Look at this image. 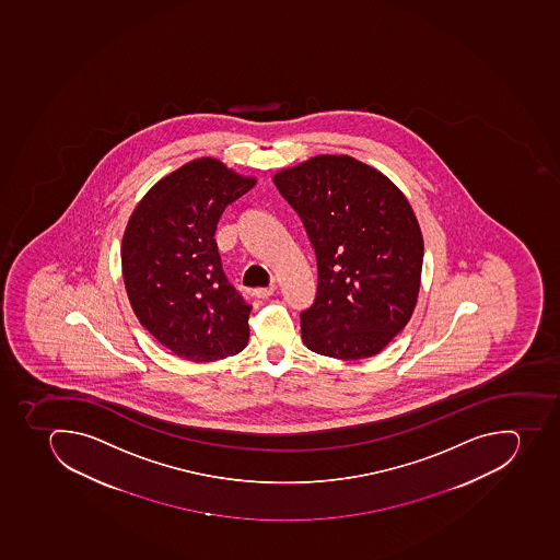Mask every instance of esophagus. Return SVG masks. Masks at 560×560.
<instances>
[{"instance_id":"esophagus-1","label":"esophagus","mask_w":560,"mask_h":560,"mask_svg":"<svg viewBox=\"0 0 560 560\" xmlns=\"http://www.w3.org/2000/svg\"><path fill=\"white\" fill-rule=\"evenodd\" d=\"M275 291H277V285H269V287H259V289H255L254 296L257 298H269L273 296Z\"/></svg>"}]
</instances>
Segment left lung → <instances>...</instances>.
I'll return each instance as SVG.
<instances>
[{"mask_svg": "<svg viewBox=\"0 0 560 560\" xmlns=\"http://www.w3.org/2000/svg\"><path fill=\"white\" fill-rule=\"evenodd\" d=\"M275 186L300 214L317 259L301 339L314 353L362 360L408 325L419 300L423 237L406 195L348 154L283 168Z\"/></svg>", "mask_w": 560, "mask_h": 560, "instance_id": "1", "label": "left lung"}]
</instances>
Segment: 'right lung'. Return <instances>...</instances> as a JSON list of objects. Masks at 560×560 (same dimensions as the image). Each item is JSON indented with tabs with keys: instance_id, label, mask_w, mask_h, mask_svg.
<instances>
[{
	"instance_id": "right-lung-1",
	"label": "right lung",
	"mask_w": 560,
	"mask_h": 560,
	"mask_svg": "<svg viewBox=\"0 0 560 560\" xmlns=\"http://www.w3.org/2000/svg\"><path fill=\"white\" fill-rule=\"evenodd\" d=\"M257 184L214 158L189 161L152 186L122 235L124 285L140 325L189 362L246 348L252 305L226 282L218 221Z\"/></svg>"
}]
</instances>
